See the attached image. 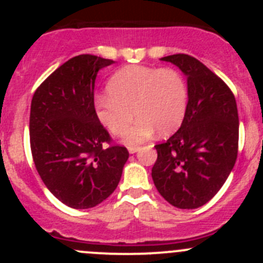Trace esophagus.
<instances>
[{
	"instance_id": "1",
	"label": "esophagus",
	"mask_w": 263,
	"mask_h": 263,
	"mask_svg": "<svg viewBox=\"0 0 263 263\" xmlns=\"http://www.w3.org/2000/svg\"><path fill=\"white\" fill-rule=\"evenodd\" d=\"M139 150H140V146H129L128 147V153L129 154H135V153H137Z\"/></svg>"
}]
</instances>
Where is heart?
I'll list each match as a JSON object with an SVG mask.
<instances>
[{
	"mask_svg": "<svg viewBox=\"0 0 263 263\" xmlns=\"http://www.w3.org/2000/svg\"><path fill=\"white\" fill-rule=\"evenodd\" d=\"M107 95L95 99V112L110 134H124L127 144H139L159 129L163 135L176 131L187 108L185 82L172 68L128 66L117 71L107 85Z\"/></svg>",
	"mask_w": 263,
	"mask_h": 263,
	"instance_id": "1",
	"label": "heart"
}]
</instances>
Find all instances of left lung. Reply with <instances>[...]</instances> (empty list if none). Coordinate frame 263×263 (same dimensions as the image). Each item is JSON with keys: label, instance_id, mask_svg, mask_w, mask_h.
I'll list each match as a JSON object with an SVG mask.
<instances>
[{"label": "left lung", "instance_id": "obj_1", "mask_svg": "<svg viewBox=\"0 0 263 263\" xmlns=\"http://www.w3.org/2000/svg\"><path fill=\"white\" fill-rule=\"evenodd\" d=\"M187 76L188 102L178 131L155 145L154 184L171 205L197 209L211 200L234 168L239 119L232 90L188 54L160 58Z\"/></svg>", "mask_w": 263, "mask_h": 263}]
</instances>
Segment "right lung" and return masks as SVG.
Returning <instances> with one entry per match:
<instances>
[{
	"label": "right lung",
	"mask_w": 263,
	"mask_h": 263,
	"mask_svg": "<svg viewBox=\"0 0 263 263\" xmlns=\"http://www.w3.org/2000/svg\"><path fill=\"white\" fill-rule=\"evenodd\" d=\"M115 63L92 54L71 58L35 90L30 107V147L46 187L72 209H90L109 197L128 159L126 147L109 145L98 119V72Z\"/></svg>",
	"instance_id": "right-lung-1"
}]
</instances>
